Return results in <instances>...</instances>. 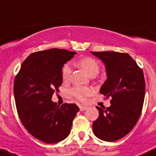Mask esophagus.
I'll return each mask as SVG.
<instances>
[{
	"instance_id": "34e87169",
	"label": "esophagus",
	"mask_w": 156,
	"mask_h": 156,
	"mask_svg": "<svg viewBox=\"0 0 156 156\" xmlns=\"http://www.w3.org/2000/svg\"><path fill=\"white\" fill-rule=\"evenodd\" d=\"M79 108H80V111L83 112V111H85L86 109H88V107H86V106L80 105V106H79Z\"/></svg>"
}]
</instances>
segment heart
Returning <instances> with one entry per match:
<instances>
[{
	"label": "heart",
	"instance_id": "heart-1",
	"mask_svg": "<svg viewBox=\"0 0 156 156\" xmlns=\"http://www.w3.org/2000/svg\"><path fill=\"white\" fill-rule=\"evenodd\" d=\"M75 63L83 68L87 73L91 77H94L98 74L100 71V65L98 62L92 58L86 57L81 58ZM72 73V66L70 63L65 64L62 69V76L64 81H68L71 78ZM70 94L74 98L80 101H85L87 98L93 94V89L86 86H75L70 89Z\"/></svg>",
	"mask_w": 156,
	"mask_h": 156
}]
</instances>
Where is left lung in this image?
Masks as SVG:
<instances>
[{"mask_svg":"<svg viewBox=\"0 0 156 156\" xmlns=\"http://www.w3.org/2000/svg\"><path fill=\"white\" fill-rule=\"evenodd\" d=\"M91 53L105 65L108 78L100 93L112 98L110 107H96L99 116L93 122V132L101 140L115 142L129 133L140 117L145 91L143 71L127 53Z\"/></svg>","mask_w":156,"mask_h":156,"instance_id":"obj_1","label":"left lung"}]
</instances>
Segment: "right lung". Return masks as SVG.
Here are the masks:
<instances>
[{
	"mask_svg": "<svg viewBox=\"0 0 156 156\" xmlns=\"http://www.w3.org/2000/svg\"><path fill=\"white\" fill-rule=\"evenodd\" d=\"M76 52L53 48L30 54L23 62L14 82L17 114L27 132L45 143H57L68 136L79 108L61 106L51 101L62 84L64 64Z\"/></svg>",
	"mask_w": 156,
	"mask_h": 156,
	"instance_id": "obj_1",
	"label": "right lung"
}]
</instances>
